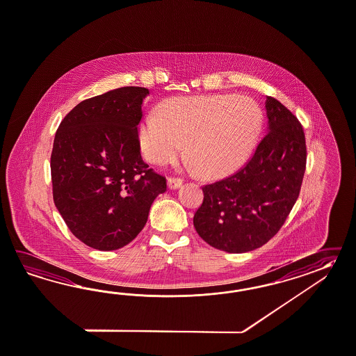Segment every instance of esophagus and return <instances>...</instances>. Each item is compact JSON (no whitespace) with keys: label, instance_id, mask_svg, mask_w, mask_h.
<instances>
[{"label":"esophagus","instance_id":"obj_1","mask_svg":"<svg viewBox=\"0 0 356 356\" xmlns=\"http://www.w3.org/2000/svg\"><path fill=\"white\" fill-rule=\"evenodd\" d=\"M183 179L181 178H175V177H170V178H168V186H169V188L170 190H177V188H179L181 186H182Z\"/></svg>","mask_w":356,"mask_h":356}]
</instances>
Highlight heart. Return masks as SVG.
<instances>
[{
    "mask_svg": "<svg viewBox=\"0 0 356 356\" xmlns=\"http://www.w3.org/2000/svg\"><path fill=\"white\" fill-rule=\"evenodd\" d=\"M262 129V112L252 98L202 94L164 102L139 129L147 159L157 165L175 161L184 151L208 177L234 173L250 157Z\"/></svg>",
    "mask_w": 356,
    "mask_h": 356,
    "instance_id": "b5f03b06",
    "label": "heart"
}]
</instances>
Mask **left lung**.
<instances>
[{"label":"left lung","instance_id":"1","mask_svg":"<svg viewBox=\"0 0 356 356\" xmlns=\"http://www.w3.org/2000/svg\"><path fill=\"white\" fill-rule=\"evenodd\" d=\"M267 134L236 173L202 187L193 216L199 236L227 253H245L277 234L301 191L306 140L300 121L277 99L266 97Z\"/></svg>","mask_w":356,"mask_h":356}]
</instances>
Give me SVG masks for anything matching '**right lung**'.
Returning a JSON list of instances; mask_svg holds the SVG:
<instances>
[{"label": "right lung", "instance_id": "obj_1", "mask_svg": "<svg viewBox=\"0 0 356 356\" xmlns=\"http://www.w3.org/2000/svg\"><path fill=\"white\" fill-rule=\"evenodd\" d=\"M146 88L125 86L82 101L60 122L50 159L56 209L74 236L116 250L146 225L166 179L140 156Z\"/></svg>", "mask_w": 356, "mask_h": 356}]
</instances>
